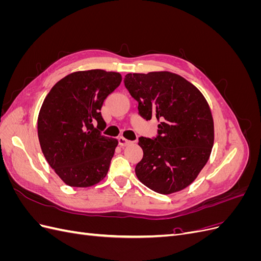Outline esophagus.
Listing matches in <instances>:
<instances>
[{
    "label": "esophagus",
    "mask_w": 261,
    "mask_h": 261,
    "mask_svg": "<svg viewBox=\"0 0 261 261\" xmlns=\"http://www.w3.org/2000/svg\"><path fill=\"white\" fill-rule=\"evenodd\" d=\"M129 143H130V140L126 139L125 137H123V136L118 137V144H120V146H122V147H124V146H127Z\"/></svg>",
    "instance_id": "34e87169"
}]
</instances>
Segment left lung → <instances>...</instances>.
<instances>
[{
  "label": "left lung",
  "mask_w": 261,
  "mask_h": 261,
  "mask_svg": "<svg viewBox=\"0 0 261 261\" xmlns=\"http://www.w3.org/2000/svg\"><path fill=\"white\" fill-rule=\"evenodd\" d=\"M139 114L156 118L158 136L140 137L144 151L135 172L153 192L170 195L191 185L208 162L215 141L211 110L203 94L171 72L127 74L124 80Z\"/></svg>",
  "instance_id": "obj_1"
}]
</instances>
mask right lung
<instances>
[{"instance_id": "obj_1", "label": "right lung", "mask_w": 261, "mask_h": 261, "mask_svg": "<svg viewBox=\"0 0 261 261\" xmlns=\"http://www.w3.org/2000/svg\"><path fill=\"white\" fill-rule=\"evenodd\" d=\"M122 75L103 69L74 72L55 84L38 115V138L50 167L68 186L90 187L103 179L118 140L101 135L103 101Z\"/></svg>"}]
</instances>
